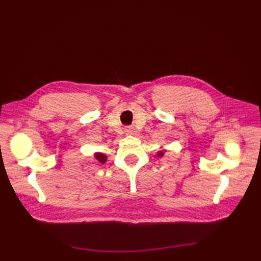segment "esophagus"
<instances>
[{
    "mask_svg": "<svg viewBox=\"0 0 261 261\" xmlns=\"http://www.w3.org/2000/svg\"><path fill=\"white\" fill-rule=\"evenodd\" d=\"M135 128L134 127H126L125 128V134L126 135H134V134H135Z\"/></svg>",
    "mask_w": 261,
    "mask_h": 261,
    "instance_id": "1",
    "label": "esophagus"
}]
</instances>
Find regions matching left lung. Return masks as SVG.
Returning <instances> with one entry per match:
<instances>
[{"instance_id":"obj_1","label":"left lung","mask_w":261,"mask_h":261,"mask_svg":"<svg viewBox=\"0 0 261 261\" xmlns=\"http://www.w3.org/2000/svg\"><path fill=\"white\" fill-rule=\"evenodd\" d=\"M158 155H159V156H162V155H163V152H162V151H160L159 153H158Z\"/></svg>"}]
</instances>
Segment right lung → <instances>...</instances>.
<instances>
[{"mask_svg":"<svg viewBox=\"0 0 261 261\" xmlns=\"http://www.w3.org/2000/svg\"><path fill=\"white\" fill-rule=\"evenodd\" d=\"M94 156H96V159L101 163H105L107 161V155L102 154V153H96L94 154Z\"/></svg>","mask_w":261,"mask_h":261,"instance_id":"obj_1","label":"right lung"}]
</instances>
